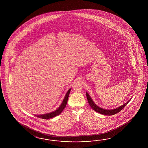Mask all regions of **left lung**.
<instances>
[{
	"label": "left lung",
	"instance_id": "left-lung-1",
	"mask_svg": "<svg viewBox=\"0 0 148 148\" xmlns=\"http://www.w3.org/2000/svg\"><path fill=\"white\" fill-rule=\"evenodd\" d=\"M86 96L87 98L88 102L89 103L90 107L93 109L95 111L99 112V114H104V115H107V116H112L114 115V114H117L119 112H120L122 109L124 107L126 106V105L128 104L130 101H131V99H129L127 102L125 103L123 105H121L120 106H119L118 108H114L112 109H103L101 107L98 106L97 105L95 104V102H93V101L92 100V98L90 96V95L88 94V92H86Z\"/></svg>",
	"mask_w": 148,
	"mask_h": 148
}]
</instances>
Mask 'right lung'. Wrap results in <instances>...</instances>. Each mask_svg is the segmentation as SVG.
<instances>
[{"label": "right lung", "instance_id": "add662e5", "mask_svg": "<svg viewBox=\"0 0 148 148\" xmlns=\"http://www.w3.org/2000/svg\"><path fill=\"white\" fill-rule=\"evenodd\" d=\"M71 89V88L70 89H69L68 90L66 93V95L64 97V98L63 99V101L62 102L61 104L60 105V106L57 109H56V110L53 111V112H51L49 113H47V114H34L35 116H37L38 118H42V119H49L52 118L53 117L57 116H58L61 113V112L63 111L64 108L66 107V104H67V102H68V97L69 96V94H70V92Z\"/></svg>", "mask_w": 148, "mask_h": 148}]
</instances>
